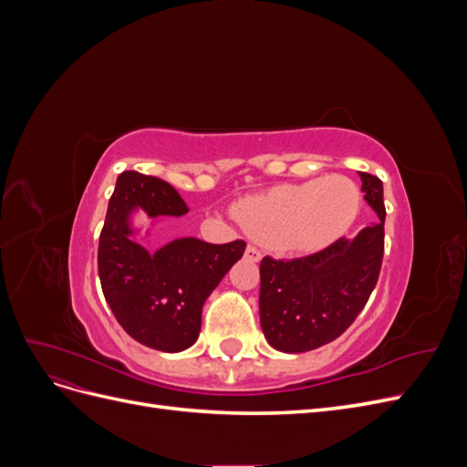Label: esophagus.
Wrapping results in <instances>:
<instances>
[{
	"instance_id": "obj_1",
	"label": "esophagus",
	"mask_w": 467,
	"mask_h": 467,
	"mask_svg": "<svg viewBox=\"0 0 467 467\" xmlns=\"http://www.w3.org/2000/svg\"><path fill=\"white\" fill-rule=\"evenodd\" d=\"M245 257L249 259V261H261V251L255 247V245H247V249H245Z\"/></svg>"
}]
</instances>
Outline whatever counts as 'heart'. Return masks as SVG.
Listing matches in <instances>:
<instances>
[{
  "label": "heart",
  "mask_w": 467,
  "mask_h": 467,
  "mask_svg": "<svg viewBox=\"0 0 467 467\" xmlns=\"http://www.w3.org/2000/svg\"><path fill=\"white\" fill-rule=\"evenodd\" d=\"M360 210V191L350 179L331 175L278 185L235 206L245 232L286 251H314L341 237Z\"/></svg>",
  "instance_id": "1"
}]
</instances>
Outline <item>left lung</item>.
Returning <instances> with one entry per match:
<instances>
[{
	"label": "left lung",
	"instance_id": "obj_1",
	"mask_svg": "<svg viewBox=\"0 0 467 467\" xmlns=\"http://www.w3.org/2000/svg\"><path fill=\"white\" fill-rule=\"evenodd\" d=\"M360 179L378 222L352 242L338 237L312 255L261 261V327L276 350L306 352L335 341L376 288L384 259V185L370 173L360 171Z\"/></svg>",
	"mask_w": 467,
	"mask_h": 467
}]
</instances>
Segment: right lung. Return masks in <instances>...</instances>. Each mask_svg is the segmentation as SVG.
<instances>
[{
    "instance_id": "right-lung-1",
    "label": "right lung",
    "mask_w": 467,
    "mask_h": 467,
    "mask_svg": "<svg viewBox=\"0 0 467 467\" xmlns=\"http://www.w3.org/2000/svg\"><path fill=\"white\" fill-rule=\"evenodd\" d=\"M134 208L146 210L151 218L189 212L169 182L138 171L119 175L97 251L105 300L138 343L163 352L185 350L199 338L206 298L244 257L247 244L235 239L212 245L182 237L150 253L130 237L129 216Z\"/></svg>"
}]
</instances>
